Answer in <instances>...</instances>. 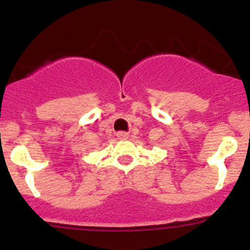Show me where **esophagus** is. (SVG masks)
<instances>
[{"label": "esophagus", "instance_id": "1", "mask_svg": "<svg viewBox=\"0 0 250 250\" xmlns=\"http://www.w3.org/2000/svg\"><path fill=\"white\" fill-rule=\"evenodd\" d=\"M129 138V134L125 132H118L117 133V139L118 140H127Z\"/></svg>", "mask_w": 250, "mask_h": 250}]
</instances>
